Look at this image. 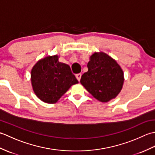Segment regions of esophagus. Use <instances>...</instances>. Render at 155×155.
<instances>
[{
    "mask_svg": "<svg viewBox=\"0 0 155 155\" xmlns=\"http://www.w3.org/2000/svg\"><path fill=\"white\" fill-rule=\"evenodd\" d=\"M81 76H82L81 74H78L76 75V78H77V79L78 81H80L81 78Z\"/></svg>",
    "mask_w": 155,
    "mask_h": 155,
    "instance_id": "34e87169",
    "label": "esophagus"
}]
</instances>
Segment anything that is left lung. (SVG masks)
Returning a JSON list of instances; mask_svg holds the SVG:
<instances>
[{
  "instance_id": "1",
  "label": "left lung",
  "mask_w": 155,
  "mask_h": 155,
  "mask_svg": "<svg viewBox=\"0 0 155 155\" xmlns=\"http://www.w3.org/2000/svg\"><path fill=\"white\" fill-rule=\"evenodd\" d=\"M87 67L88 71L82 75L81 83L96 99L107 103L119 94L124 73L116 61L104 52H95Z\"/></svg>"
}]
</instances>
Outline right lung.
Masks as SVG:
<instances>
[{"label":"right lung","instance_id":"add662e5","mask_svg":"<svg viewBox=\"0 0 155 155\" xmlns=\"http://www.w3.org/2000/svg\"><path fill=\"white\" fill-rule=\"evenodd\" d=\"M57 55L38 61L32 68L31 83L34 93L45 103H57L72 85L78 82L69 66L59 62Z\"/></svg>","mask_w":155,"mask_h":155}]
</instances>
